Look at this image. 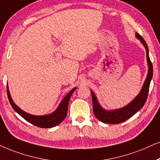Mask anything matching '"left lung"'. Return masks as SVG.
Here are the masks:
<instances>
[{
    "mask_svg": "<svg viewBox=\"0 0 160 160\" xmlns=\"http://www.w3.org/2000/svg\"><path fill=\"white\" fill-rule=\"evenodd\" d=\"M137 38L144 45L145 49H146L147 53V60L148 64V73L146 80L143 84L142 90L139 92V94L136 97L132 102H131L126 106L123 107L122 108L117 109L114 111H106L99 105L98 100L92 91H91L92 97V103H93V112L95 117L98 119L99 120L104 123H110V124H118V123L125 122L128 119L132 117L133 115L140 110L144 106L145 102H146L148 98V94L149 92V86H150V82L153 76V65L151 62L150 58H149L148 54V47L146 42L145 40L139 35L136 33Z\"/></svg>",
    "mask_w": 160,
    "mask_h": 160,
    "instance_id": "left-lung-1",
    "label": "left lung"
}]
</instances>
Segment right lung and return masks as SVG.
I'll return each instance as SVG.
<instances>
[{
	"label": "right lung",
	"mask_w": 160,
	"mask_h": 160,
	"mask_svg": "<svg viewBox=\"0 0 160 160\" xmlns=\"http://www.w3.org/2000/svg\"><path fill=\"white\" fill-rule=\"evenodd\" d=\"M76 88H74L73 89L70 91L69 93L65 97V98L61 101L60 106H58L55 112L50 114L44 115V116H35V115L27 114V113L22 111L20 108H18L12 100L9 89H8V86L7 95L10 104H11L14 110L18 114L21 115L23 119H25L26 121H28L32 125H35V126L39 127V128H52V127L59 125L65 119L66 114H67L68 102H69L70 98L72 94H73V92L76 90Z\"/></svg>",
	"instance_id": "right-lung-1"
}]
</instances>
